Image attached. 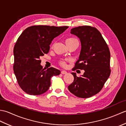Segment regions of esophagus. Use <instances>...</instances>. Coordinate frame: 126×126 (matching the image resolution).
Here are the masks:
<instances>
[{
  "instance_id": "34e87169",
  "label": "esophagus",
  "mask_w": 126,
  "mask_h": 126,
  "mask_svg": "<svg viewBox=\"0 0 126 126\" xmlns=\"http://www.w3.org/2000/svg\"><path fill=\"white\" fill-rule=\"evenodd\" d=\"M61 73H62V74H67V72L65 70H62L61 71Z\"/></svg>"
}]
</instances>
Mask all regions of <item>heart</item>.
<instances>
[{
    "label": "heart",
    "mask_w": 126,
    "mask_h": 126,
    "mask_svg": "<svg viewBox=\"0 0 126 126\" xmlns=\"http://www.w3.org/2000/svg\"><path fill=\"white\" fill-rule=\"evenodd\" d=\"M77 41V40L75 38H72V37H70V38H68L67 39H66L65 40V43L66 44H69V43H70L73 42L74 41ZM60 64L61 65H62L63 66H66V62L64 61H60Z\"/></svg>",
    "instance_id": "heart-1"
}]
</instances>
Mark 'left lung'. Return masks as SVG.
Instances as JSON below:
<instances>
[{"label":"left lung","mask_w":126,"mask_h":126,"mask_svg":"<svg viewBox=\"0 0 126 126\" xmlns=\"http://www.w3.org/2000/svg\"><path fill=\"white\" fill-rule=\"evenodd\" d=\"M70 33L79 37L81 43L79 59L72 70H84V73L80 77L71 73L74 80L68 89L77 97H90L100 92L110 76V51L95 28L79 26L71 29Z\"/></svg>","instance_id":"8db88e82"}]
</instances>
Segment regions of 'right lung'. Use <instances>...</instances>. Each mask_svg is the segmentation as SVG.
I'll return each mask as SVG.
<instances>
[{
  "label": "right lung",
  "instance_id": "obj_1",
  "mask_svg": "<svg viewBox=\"0 0 126 126\" xmlns=\"http://www.w3.org/2000/svg\"><path fill=\"white\" fill-rule=\"evenodd\" d=\"M68 28L34 25L26 28L19 37L13 49V70L24 92L41 95L49 89L51 78L60 74V70L54 68L43 69L40 57L49 52L52 40Z\"/></svg>",
  "mask_w": 126,
  "mask_h": 126
}]
</instances>
